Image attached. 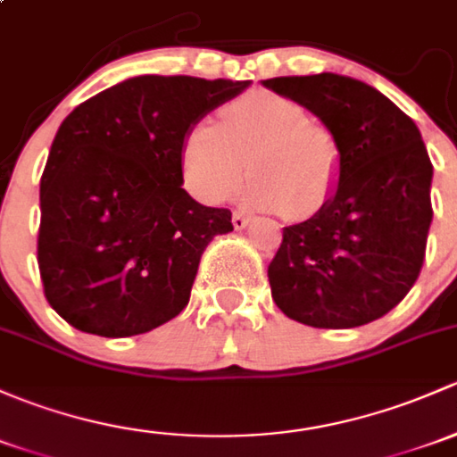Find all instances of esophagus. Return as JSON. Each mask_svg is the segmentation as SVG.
Returning <instances> with one entry per match:
<instances>
[{
  "label": "esophagus",
  "instance_id": "obj_1",
  "mask_svg": "<svg viewBox=\"0 0 457 457\" xmlns=\"http://www.w3.org/2000/svg\"><path fill=\"white\" fill-rule=\"evenodd\" d=\"M232 223H234V229H243V228H247L249 219L245 214H234Z\"/></svg>",
  "mask_w": 457,
  "mask_h": 457
}]
</instances>
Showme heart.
Masks as SVG:
<instances>
[{
	"mask_svg": "<svg viewBox=\"0 0 457 457\" xmlns=\"http://www.w3.org/2000/svg\"><path fill=\"white\" fill-rule=\"evenodd\" d=\"M253 181L256 208L309 219L328 204L337 184L339 148L333 133L311 120L295 100L249 91L220 109V129L195 124L179 148L186 190L205 205H220Z\"/></svg>",
	"mask_w": 457,
	"mask_h": 457,
	"instance_id": "obj_1",
	"label": "heart"
}]
</instances>
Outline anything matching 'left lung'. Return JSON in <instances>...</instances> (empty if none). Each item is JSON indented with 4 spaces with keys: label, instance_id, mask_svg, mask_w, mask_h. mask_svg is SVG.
<instances>
[{
    "label": "left lung",
    "instance_id": "obj_1",
    "mask_svg": "<svg viewBox=\"0 0 457 457\" xmlns=\"http://www.w3.org/2000/svg\"><path fill=\"white\" fill-rule=\"evenodd\" d=\"M333 133L337 188L311 219L282 229L267 269L273 302L313 328H354L390 313L425 261L431 166L419 127L390 98L321 71L262 80Z\"/></svg>",
    "mask_w": 457,
    "mask_h": 457
}]
</instances>
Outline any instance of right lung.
<instances>
[{
  "instance_id": "add662e5",
  "label": "right lung",
  "mask_w": 457,
  "mask_h": 457,
  "mask_svg": "<svg viewBox=\"0 0 457 457\" xmlns=\"http://www.w3.org/2000/svg\"><path fill=\"white\" fill-rule=\"evenodd\" d=\"M249 80L136 76L74 109L41 177L37 261L67 324L133 337L186 309L204 249L232 212L181 188L179 148L205 113Z\"/></svg>"
}]
</instances>
